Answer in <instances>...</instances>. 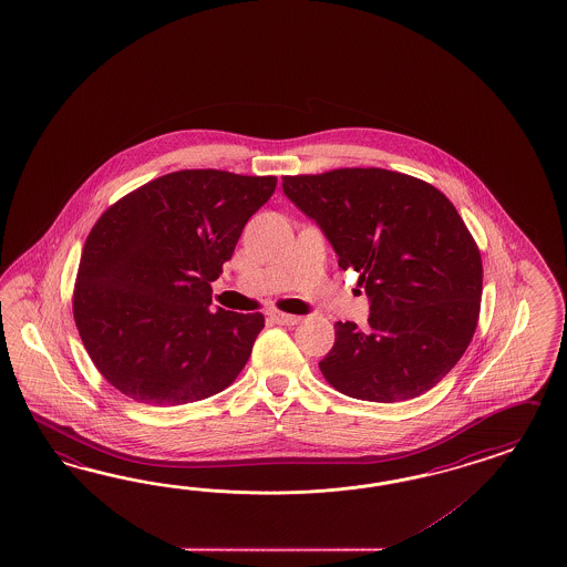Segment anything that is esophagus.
I'll list each match as a JSON object with an SVG mask.
<instances>
[{"instance_id":"esophagus-1","label":"esophagus","mask_w":567,"mask_h":567,"mask_svg":"<svg viewBox=\"0 0 567 567\" xmlns=\"http://www.w3.org/2000/svg\"><path fill=\"white\" fill-rule=\"evenodd\" d=\"M270 316H272V320H275L276 323H280V326H295V323L301 322V318H299V316L282 313V311H272Z\"/></svg>"}]
</instances>
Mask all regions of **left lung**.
<instances>
[{"label":"left lung","instance_id":"left-lung-1","mask_svg":"<svg viewBox=\"0 0 567 567\" xmlns=\"http://www.w3.org/2000/svg\"><path fill=\"white\" fill-rule=\"evenodd\" d=\"M282 192L313 218L338 266L365 287L368 328L334 323L320 361L351 399L404 402L442 382L475 334L483 261L454 204L433 185L385 168L287 175Z\"/></svg>","mask_w":567,"mask_h":567}]
</instances>
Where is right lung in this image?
<instances>
[{"mask_svg":"<svg viewBox=\"0 0 567 567\" xmlns=\"http://www.w3.org/2000/svg\"><path fill=\"white\" fill-rule=\"evenodd\" d=\"M275 189L272 175L185 168L101 215L78 268L74 320L113 388L153 406H177L235 382L264 316L210 311V282Z\"/></svg>","mask_w":567,"mask_h":567,"instance_id":"obj_1","label":"right lung"}]
</instances>
